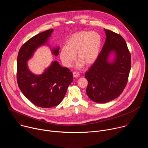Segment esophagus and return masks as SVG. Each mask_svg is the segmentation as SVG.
<instances>
[{
  "label": "esophagus",
  "mask_w": 148,
  "mask_h": 148,
  "mask_svg": "<svg viewBox=\"0 0 148 148\" xmlns=\"http://www.w3.org/2000/svg\"><path fill=\"white\" fill-rule=\"evenodd\" d=\"M73 77H74V78H77V77H79V73H78V72L74 71V72L73 73Z\"/></svg>",
  "instance_id": "34e87169"
}]
</instances>
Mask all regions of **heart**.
I'll return each instance as SVG.
<instances>
[{
    "mask_svg": "<svg viewBox=\"0 0 148 148\" xmlns=\"http://www.w3.org/2000/svg\"><path fill=\"white\" fill-rule=\"evenodd\" d=\"M101 44L100 35L94 32L81 31L72 35L69 39L67 46L61 49L60 58L66 67H70L76 58L79 61L77 67L91 64L97 58Z\"/></svg>",
    "mask_w": 148,
    "mask_h": 148,
    "instance_id": "obj_1",
    "label": "heart"
}]
</instances>
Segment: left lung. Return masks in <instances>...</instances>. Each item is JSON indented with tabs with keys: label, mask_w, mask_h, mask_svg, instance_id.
Listing matches in <instances>:
<instances>
[{
	"label": "left lung",
	"mask_w": 148,
	"mask_h": 148,
	"mask_svg": "<svg viewBox=\"0 0 148 148\" xmlns=\"http://www.w3.org/2000/svg\"><path fill=\"white\" fill-rule=\"evenodd\" d=\"M103 46L94 64L85 74L88 81L86 93L97 103L110 102L122 92L131 67V54L123 38L104 29Z\"/></svg>",
	"instance_id": "8db88e82"
}]
</instances>
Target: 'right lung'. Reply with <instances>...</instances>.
I'll return each instance as SVG.
<instances>
[{
    "instance_id": "right-lung-1",
    "label": "right lung",
    "mask_w": 148,
    "mask_h": 148,
    "mask_svg": "<svg viewBox=\"0 0 148 148\" xmlns=\"http://www.w3.org/2000/svg\"><path fill=\"white\" fill-rule=\"evenodd\" d=\"M53 29L39 33L29 39L20 48L17 61L18 86L23 95L33 104L49 108L58 105L64 98L67 88L73 81V73L52 61L41 74H35L29 69L27 61L39 47L48 45ZM53 55L57 56L59 46L50 47Z\"/></svg>"
}]
</instances>
